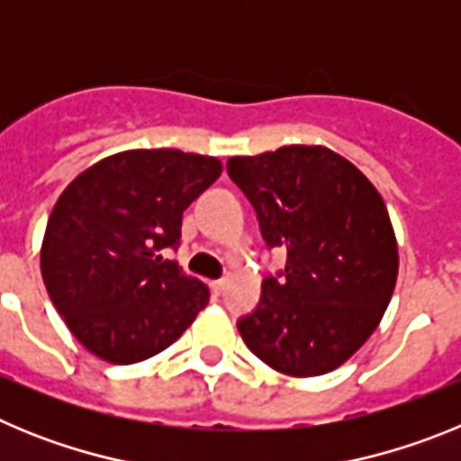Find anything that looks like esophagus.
Wrapping results in <instances>:
<instances>
[{
	"label": "esophagus",
	"instance_id": "34e87169",
	"mask_svg": "<svg viewBox=\"0 0 461 461\" xmlns=\"http://www.w3.org/2000/svg\"><path fill=\"white\" fill-rule=\"evenodd\" d=\"M210 288H212V293H214V295H221V293H223V288H226V281H223V279H219V281H212V284H210Z\"/></svg>",
	"mask_w": 461,
	"mask_h": 461
}]
</instances>
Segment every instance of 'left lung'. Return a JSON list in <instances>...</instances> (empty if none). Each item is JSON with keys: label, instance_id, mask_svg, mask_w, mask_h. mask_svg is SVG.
I'll list each match as a JSON object with an SVG mask.
<instances>
[{"label": "left lung", "instance_id": "obj_1", "mask_svg": "<svg viewBox=\"0 0 461 461\" xmlns=\"http://www.w3.org/2000/svg\"><path fill=\"white\" fill-rule=\"evenodd\" d=\"M230 180L258 214L267 247L286 249V270L238 321L256 357L288 376H321L372 337L388 309L399 256L376 186L321 145H286L228 158Z\"/></svg>", "mask_w": 461, "mask_h": 461}]
</instances>
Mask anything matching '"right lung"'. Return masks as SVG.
I'll return each instance as SVG.
<instances>
[{
  "instance_id": "1",
  "label": "right lung",
  "mask_w": 461,
  "mask_h": 461,
  "mask_svg": "<svg viewBox=\"0 0 461 461\" xmlns=\"http://www.w3.org/2000/svg\"><path fill=\"white\" fill-rule=\"evenodd\" d=\"M221 161L180 149H129L76 177L48 219L41 275L71 335L96 357L133 365L168 348L210 303L164 249Z\"/></svg>"
}]
</instances>
